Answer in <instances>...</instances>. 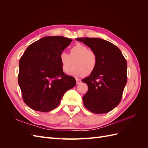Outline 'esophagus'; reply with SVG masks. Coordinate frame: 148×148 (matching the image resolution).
Returning a JSON list of instances; mask_svg holds the SVG:
<instances>
[{
    "mask_svg": "<svg viewBox=\"0 0 148 148\" xmlns=\"http://www.w3.org/2000/svg\"><path fill=\"white\" fill-rule=\"evenodd\" d=\"M76 82H77V84H78L80 83H82V80L80 79H78V78H76Z\"/></svg>",
    "mask_w": 148,
    "mask_h": 148,
    "instance_id": "esophagus-1",
    "label": "esophagus"
}]
</instances>
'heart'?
<instances>
[{
    "instance_id": "obj_1",
    "label": "heart",
    "mask_w": 148,
    "mask_h": 148,
    "mask_svg": "<svg viewBox=\"0 0 148 148\" xmlns=\"http://www.w3.org/2000/svg\"><path fill=\"white\" fill-rule=\"evenodd\" d=\"M74 60V66L68 72L73 76L89 75L95 70L97 58L96 53L82 44H77L71 48L70 54L62 52L59 56L62 69L67 72Z\"/></svg>"
}]
</instances>
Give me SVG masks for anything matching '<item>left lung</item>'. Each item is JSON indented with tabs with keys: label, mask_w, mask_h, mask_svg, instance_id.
I'll return each instance as SVG.
<instances>
[{
	"label": "left lung",
	"mask_w": 148,
	"mask_h": 148,
	"mask_svg": "<svg viewBox=\"0 0 148 148\" xmlns=\"http://www.w3.org/2000/svg\"><path fill=\"white\" fill-rule=\"evenodd\" d=\"M96 53L97 63L89 77L82 79L88 86L83 97L84 106L95 114L113 110L122 99L127 82V63L122 52L114 44L97 38L76 39Z\"/></svg>",
	"instance_id": "left-lung-1"
}]
</instances>
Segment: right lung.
<instances>
[{
	"label": "right lung",
	"mask_w": 148,
	"mask_h": 148,
	"mask_svg": "<svg viewBox=\"0 0 148 148\" xmlns=\"http://www.w3.org/2000/svg\"><path fill=\"white\" fill-rule=\"evenodd\" d=\"M71 41L63 36L44 37L30 44L20 58L18 82L31 109L42 112L54 109L77 84L74 77L64 73L59 60Z\"/></svg>",
	"instance_id": "add662e5"
}]
</instances>
